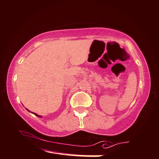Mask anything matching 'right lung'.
Returning <instances> with one entry per match:
<instances>
[{
	"label": "right lung",
	"mask_w": 159,
	"mask_h": 159,
	"mask_svg": "<svg viewBox=\"0 0 159 159\" xmlns=\"http://www.w3.org/2000/svg\"><path fill=\"white\" fill-rule=\"evenodd\" d=\"M34 115H36V116H37V117H41L42 116H41V115H37V114H36V113H34Z\"/></svg>",
	"instance_id": "1"
}]
</instances>
